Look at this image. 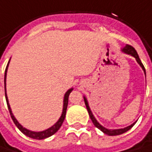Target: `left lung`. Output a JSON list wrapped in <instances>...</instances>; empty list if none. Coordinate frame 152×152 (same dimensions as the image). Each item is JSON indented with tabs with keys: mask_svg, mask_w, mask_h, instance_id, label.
Wrapping results in <instances>:
<instances>
[{
	"mask_svg": "<svg viewBox=\"0 0 152 152\" xmlns=\"http://www.w3.org/2000/svg\"><path fill=\"white\" fill-rule=\"evenodd\" d=\"M121 51L123 52V53H125V54H127V55H130V56H134V58H135V60H136V62L139 64V65L142 67V71L144 72V74H145V77H146V72H145V68H144V66H143V64H142V62H141V60H140V58H139V56H138V54H137V52H136V50L132 47V46H130V45H126L122 49H121ZM84 97V102H85V104H86V107H87V110H88V114H89V117H90V118H91V120H92V122H93V124L98 128V129H100L103 133H104L105 134H107V135H118V134H123V133H125V132H126V131H128L135 123H136V121L135 122H134L133 124H131L130 126H126V127H124V128H119V129H108V128H106V127H104V126H103L96 119V118H95V116L93 115L92 113V112H91V110H90V108H89V105H88V100H87V98H86V96H83Z\"/></svg>",
	"mask_w": 152,
	"mask_h": 152,
	"instance_id": "8db88e82",
	"label": "left lung"
}]
</instances>
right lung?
Returning <instances> with one entry per match:
<instances>
[{"label": "right lung", "instance_id": "right-lung-1", "mask_svg": "<svg viewBox=\"0 0 152 152\" xmlns=\"http://www.w3.org/2000/svg\"><path fill=\"white\" fill-rule=\"evenodd\" d=\"M10 61L7 64V67H6V70H5V75H4V88H5V97H6V101H7V105H8V108H9V111H10V117L13 120V122L15 123V125L18 126V128L24 134H26V136L30 137V138H33V139H37V140H41V139H46L51 135H53L55 133H56L58 131V129L61 127L64 120V118H65V114H66V110H67V105H68V98H69V95L71 94V92L73 90V88H70L67 90V92L64 94V104H63V112L62 114L59 118V119L52 126H50L49 128L46 129V130H43V131H39V132H35V131H31L26 127H24L18 120L17 118H15V116L12 113V111H11V108H10V105L9 104V99H8V96H7V93H6V77H7V72H8V66H9V64H10Z\"/></svg>", "mask_w": 152, "mask_h": 152}]
</instances>
